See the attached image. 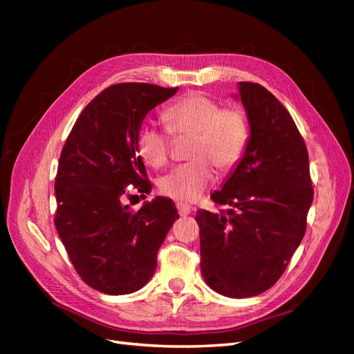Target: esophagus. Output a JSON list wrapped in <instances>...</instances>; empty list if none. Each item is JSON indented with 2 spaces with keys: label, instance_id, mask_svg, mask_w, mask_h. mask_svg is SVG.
Instances as JSON below:
<instances>
[{
  "label": "esophagus",
  "instance_id": "esophagus-1",
  "mask_svg": "<svg viewBox=\"0 0 354 354\" xmlns=\"http://www.w3.org/2000/svg\"><path fill=\"white\" fill-rule=\"evenodd\" d=\"M177 209H178L180 216H189L192 211V207L187 205V203H185V202H177Z\"/></svg>",
  "mask_w": 354,
  "mask_h": 354
}]
</instances>
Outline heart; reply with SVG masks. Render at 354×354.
Segmentation results:
<instances>
[{"label":"heart","instance_id":"heart-1","mask_svg":"<svg viewBox=\"0 0 354 354\" xmlns=\"http://www.w3.org/2000/svg\"><path fill=\"white\" fill-rule=\"evenodd\" d=\"M162 121L171 136L190 137L181 164L160 177L159 189L164 195L181 201L199 199L214 181V169L229 173L239 164L250 142V125L242 111L223 106L201 93L169 104L162 111ZM137 149L146 164L164 167L169 159L171 137L152 122L138 128Z\"/></svg>","mask_w":354,"mask_h":354}]
</instances>
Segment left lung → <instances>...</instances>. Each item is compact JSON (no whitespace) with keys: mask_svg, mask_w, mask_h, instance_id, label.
I'll return each mask as SVG.
<instances>
[{"mask_svg":"<svg viewBox=\"0 0 354 354\" xmlns=\"http://www.w3.org/2000/svg\"><path fill=\"white\" fill-rule=\"evenodd\" d=\"M250 142L211 199L227 209H199L201 273L230 298L259 295L285 272L303 241L313 202L307 147L292 116L263 85L239 82Z\"/></svg>","mask_w":354,"mask_h":354,"instance_id":"left-lung-1","label":"left lung"}]
</instances>
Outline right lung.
Segmentation results:
<instances>
[{
    "label": "right lung",
    "mask_w": 354,
    "mask_h": 354,
    "mask_svg": "<svg viewBox=\"0 0 354 354\" xmlns=\"http://www.w3.org/2000/svg\"><path fill=\"white\" fill-rule=\"evenodd\" d=\"M177 90L145 82L111 85L85 106L62 149L55 224L75 270L95 291L124 295L143 288L178 218L168 198L145 202L136 212L122 203L130 185L151 194L137 133L146 115Z\"/></svg>",
    "instance_id": "obj_1"
}]
</instances>
